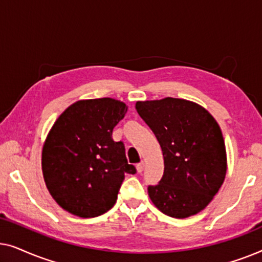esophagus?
I'll use <instances>...</instances> for the list:
<instances>
[{
  "label": "esophagus",
  "instance_id": "esophagus-1",
  "mask_svg": "<svg viewBox=\"0 0 262 262\" xmlns=\"http://www.w3.org/2000/svg\"><path fill=\"white\" fill-rule=\"evenodd\" d=\"M144 167H145V163H144V161H141V162H139L137 166H136V168H137V171L138 173H142L143 170H144Z\"/></svg>",
  "mask_w": 262,
  "mask_h": 262
}]
</instances>
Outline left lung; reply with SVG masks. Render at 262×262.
Segmentation results:
<instances>
[{
  "mask_svg": "<svg viewBox=\"0 0 262 262\" xmlns=\"http://www.w3.org/2000/svg\"><path fill=\"white\" fill-rule=\"evenodd\" d=\"M163 154L160 184L149 186L154 205L167 216L187 218L209 205L227 174L224 138L216 119L198 103L164 98L136 102Z\"/></svg>",
  "mask_w": 262,
  "mask_h": 262,
  "instance_id": "1",
  "label": "left lung"
}]
</instances>
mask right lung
<instances>
[{
  "instance_id": "right-lung-1",
  "label": "right lung",
  "mask_w": 262,
  "mask_h": 262,
  "mask_svg": "<svg viewBox=\"0 0 262 262\" xmlns=\"http://www.w3.org/2000/svg\"><path fill=\"white\" fill-rule=\"evenodd\" d=\"M127 106L112 99L78 100L58 117L41 152V169L50 194L71 214L92 218L108 211L118 198L127 163L123 142L112 131Z\"/></svg>"
}]
</instances>
